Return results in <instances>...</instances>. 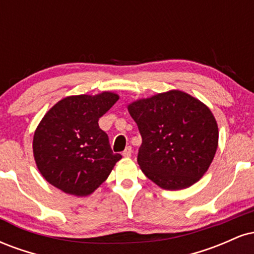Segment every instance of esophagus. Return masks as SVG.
Wrapping results in <instances>:
<instances>
[{
	"mask_svg": "<svg viewBox=\"0 0 254 254\" xmlns=\"http://www.w3.org/2000/svg\"><path fill=\"white\" fill-rule=\"evenodd\" d=\"M122 154H123L124 157H130L131 154H132V148H131L130 145H129V147L125 148V150Z\"/></svg>",
	"mask_w": 254,
	"mask_h": 254,
	"instance_id": "1",
	"label": "esophagus"
}]
</instances>
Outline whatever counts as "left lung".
Here are the masks:
<instances>
[{"instance_id": "1", "label": "left lung", "mask_w": 254, "mask_h": 254, "mask_svg": "<svg viewBox=\"0 0 254 254\" xmlns=\"http://www.w3.org/2000/svg\"><path fill=\"white\" fill-rule=\"evenodd\" d=\"M142 144L137 162L160 188L182 190L208 171L217 149L218 129L211 111L180 90L129 105Z\"/></svg>"}]
</instances>
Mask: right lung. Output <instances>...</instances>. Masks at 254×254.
<instances>
[{"instance_id": "obj_1", "label": "right lung", "mask_w": 254, "mask_h": 254, "mask_svg": "<svg viewBox=\"0 0 254 254\" xmlns=\"http://www.w3.org/2000/svg\"><path fill=\"white\" fill-rule=\"evenodd\" d=\"M119 99L104 92L64 98L44 116L33 137V154L42 176L55 188L88 196L107 179L121 154H113L98 121Z\"/></svg>"}]
</instances>
